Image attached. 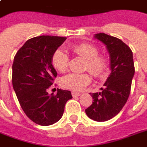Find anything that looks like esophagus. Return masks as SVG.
<instances>
[{
    "mask_svg": "<svg viewBox=\"0 0 147 147\" xmlns=\"http://www.w3.org/2000/svg\"><path fill=\"white\" fill-rule=\"evenodd\" d=\"M80 93L79 92H71V95L74 97V98H76V97H78L80 95Z\"/></svg>",
    "mask_w": 147,
    "mask_h": 147,
    "instance_id": "esophagus-1",
    "label": "esophagus"
}]
</instances>
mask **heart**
I'll list each match as a JSON object with an SVG mask.
<instances>
[{"label": "heart", "mask_w": 147, "mask_h": 147, "mask_svg": "<svg viewBox=\"0 0 147 147\" xmlns=\"http://www.w3.org/2000/svg\"><path fill=\"white\" fill-rule=\"evenodd\" d=\"M74 54L86 60L85 70H88L96 78H102L108 71V59L104 55L98 54V49L89 43H80L71 47ZM69 59L64 50L58 49L53 53L52 64L59 72H64L69 67ZM92 82L89 73H69L61 79V84L65 88L74 91L84 89Z\"/></svg>", "instance_id": "b5f03b06"}]
</instances>
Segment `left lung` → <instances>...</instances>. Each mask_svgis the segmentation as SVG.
Wrapping results in <instances>:
<instances>
[{"mask_svg": "<svg viewBox=\"0 0 147 147\" xmlns=\"http://www.w3.org/2000/svg\"><path fill=\"white\" fill-rule=\"evenodd\" d=\"M94 38L107 47L111 72L101 92L90 94L94 101L85 113L89 118L101 122L113 118L123 108L130 95L135 69L132 51L122 40L105 33H97Z\"/></svg>", "mask_w": 147, "mask_h": 147, "instance_id": "1", "label": "left lung"}]
</instances>
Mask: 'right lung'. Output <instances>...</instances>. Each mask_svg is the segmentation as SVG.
<instances>
[{
    "label": "right lung",
    "mask_w": 147,
    "mask_h": 147,
    "mask_svg": "<svg viewBox=\"0 0 147 147\" xmlns=\"http://www.w3.org/2000/svg\"><path fill=\"white\" fill-rule=\"evenodd\" d=\"M66 37L40 36L28 40L18 50L12 65V84L19 103L26 115L36 124L49 126L63 115L71 92L58 89L48 94L57 72L52 56Z\"/></svg>",
    "instance_id": "obj_1"
}]
</instances>
